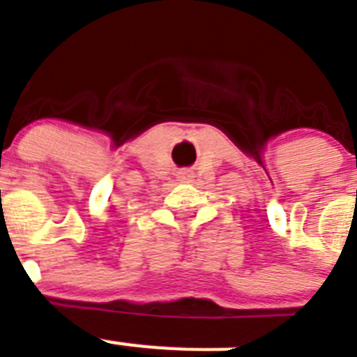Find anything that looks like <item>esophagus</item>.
Wrapping results in <instances>:
<instances>
[{
	"label": "esophagus",
	"instance_id": "obj_1",
	"mask_svg": "<svg viewBox=\"0 0 357 357\" xmlns=\"http://www.w3.org/2000/svg\"><path fill=\"white\" fill-rule=\"evenodd\" d=\"M191 176H193V173H191V172H181V178H182V181L190 182Z\"/></svg>",
	"mask_w": 357,
	"mask_h": 357
}]
</instances>
